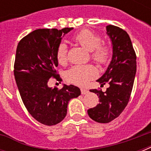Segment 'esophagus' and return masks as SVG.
<instances>
[{"mask_svg": "<svg viewBox=\"0 0 151 151\" xmlns=\"http://www.w3.org/2000/svg\"><path fill=\"white\" fill-rule=\"evenodd\" d=\"M81 94L82 95H85L87 94V93H88V91L87 89H81Z\"/></svg>", "mask_w": 151, "mask_h": 151, "instance_id": "obj_1", "label": "esophagus"}]
</instances>
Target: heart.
<instances>
[{
	"label": "heart",
	"instance_id": "1",
	"mask_svg": "<svg viewBox=\"0 0 151 151\" xmlns=\"http://www.w3.org/2000/svg\"><path fill=\"white\" fill-rule=\"evenodd\" d=\"M73 40L88 52L92 58L99 64H105L110 59L111 48L106 45H100L102 39L99 34L84 29L73 37ZM56 59L59 64L63 65L67 61V45L61 42L56 49ZM97 75V71L92 65H76L66 72L70 82L79 86H85Z\"/></svg>",
	"mask_w": 151,
	"mask_h": 151
}]
</instances>
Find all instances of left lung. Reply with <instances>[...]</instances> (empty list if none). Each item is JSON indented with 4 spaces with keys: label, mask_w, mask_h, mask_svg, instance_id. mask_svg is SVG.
Listing matches in <instances>:
<instances>
[{
    "label": "left lung",
    "mask_w": 151,
    "mask_h": 151,
    "mask_svg": "<svg viewBox=\"0 0 151 151\" xmlns=\"http://www.w3.org/2000/svg\"><path fill=\"white\" fill-rule=\"evenodd\" d=\"M112 44V58L107 69L96 81L109 84L106 92L91 89L99 103L88 110V114L99 123H109L119 116L129 103L136 73V55L131 39L124 29L113 25L106 27Z\"/></svg>",
    "instance_id": "left-lung-1"
}]
</instances>
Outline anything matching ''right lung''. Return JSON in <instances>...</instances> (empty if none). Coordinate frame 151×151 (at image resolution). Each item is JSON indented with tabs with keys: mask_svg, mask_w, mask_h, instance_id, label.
<instances>
[{
	"mask_svg": "<svg viewBox=\"0 0 151 151\" xmlns=\"http://www.w3.org/2000/svg\"><path fill=\"white\" fill-rule=\"evenodd\" d=\"M72 29H35L19 42L16 49L14 75L22 102L34 119L48 126L61 122L69 101L81 95L80 88L73 85H63L60 90L48 85L52 77L62 81L55 70L56 49Z\"/></svg>",
	"mask_w": 151,
	"mask_h": 151,
	"instance_id": "right-lung-1",
	"label": "right lung"
}]
</instances>
